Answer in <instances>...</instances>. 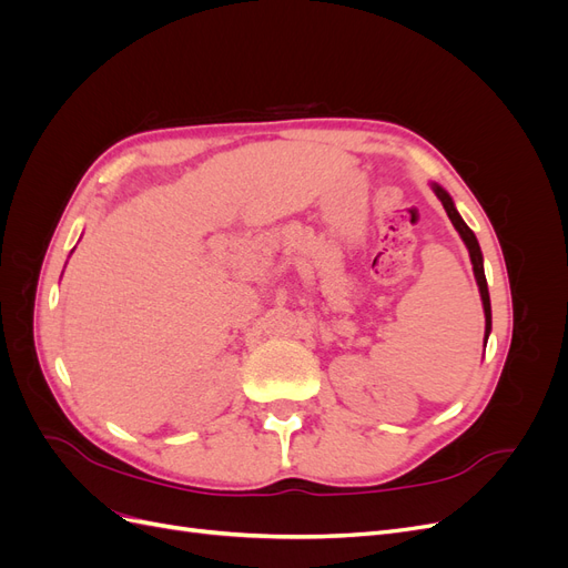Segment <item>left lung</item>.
Instances as JSON below:
<instances>
[{"label": "left lung", "instance_id": "8db88e82", "mask_svg": "<svg viewBox=\"0 0 568 568\" xmlns=\"http://www.w3.org/2000/svg\"><path fill=\"white\" fill-rule=\"evenodd\" d=\"M434 192H436V196L440 199L445 213H448V217L453 220V225H455V230L459 232L462 242L467 244V248H469V257H471V265H474V277H476L478 291H480V301H484V313H486V341H488V334H490V294H488V282H486V274H484V255H480V246H478V242H476V234L467 227V222H464L462 215L457 213L450 194L445 192V189L438 186V184H434Z\"/></svg>", "mask_w": 568, "mask_h": 568}]
</instances>
